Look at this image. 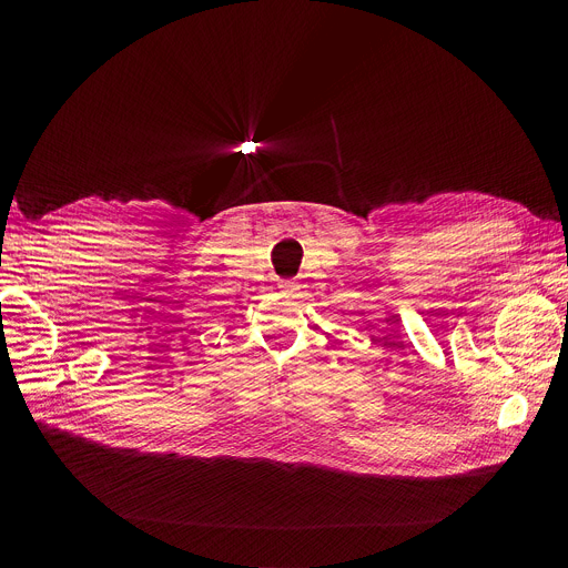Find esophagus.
Wrapping results in <instances>:
<instances>
[{
	"label": "esophagus",
	"instance_id": "34e87169",
	"mask_svg": "<svg viewBox=\"0 0 568 568\" xmlns=\"http://www.w3.org/2000/svg\"><path fill=\"white\" fill-rule=\"evenodd\" d=\"M278 287H281L283 292H294V290L300 287V285H296L294 281H281V283H278Z\"/></svg>",
	"mask_w": 568,
	"mask_h": 568
}]
</instances>
